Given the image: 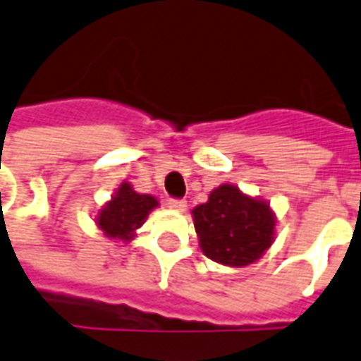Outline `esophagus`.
<instances>
[{
    "instance_id": "1",
    "label": "esophagus",
    "mask_w": 361,
    "mask_h": 361,
    "mask_svg": "<svg viewBox=\"0 0 361 361\" xmlns=\"http://www.w3.org/2000/svg\"><path fill=\"white\" fill-rule=\"evenodd\" d=\"M167 205H169L171 209L184 211L186 209V200H180V197H169V200H167Z\"/></svg>"
}]
</instances>
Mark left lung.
I'll use <instances>...</instances> for the list:
<instances>
[{"instance_id": "left-lung-1", "label": "left lung", "mask_w": 361, "mask_h": 361, "mask_svg": "<svg viewBox=\"0 0 361 361\" xmlns=\"http://www.w3.org/2000/svg\"><path fill=\"white\" fill-rule=\"evenodd\" d=\"M192 213L200 245L211 261L247 267L272 243L274 215L268 203L243 196L235 186H219L209 202Z\"/></svg>"}]
</instances>
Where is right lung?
<instances>
[{"instance_id":"1","label":"right lung","mask_w":361,"mask_h":361,"mask_svg":"<svg viewBox=\"0 0 361 361\" xmlns=\"http://www.w3.org/2000/svg\"><path fill=\"white\" fill-rule=\"evenodd\" d=\"M156 205H158L156 197L148 194H137L129 184L123 183L118 194L112 197V202L100 209L97 222L102 232L110 238L131 240L133 232L145 222L148 213Z\"/></svg>"}]
</instances>
